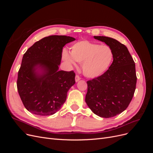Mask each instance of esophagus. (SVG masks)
Returning <instances> with one entry per match:
<instances>
[{
  "label": "esophagus",
  "instance_id": "1",
  "mask_svg": "<svg viewBox=\"0 0 153 153\" xmlns=\"http://www.w3.org/2000/svg\"><path fill=\"white\" fill-rule=\"evenodd\" d=\"M80 79H81V78L79 76V75H76V76H75V81H76V82H78V81H79Z\"/></svg>",
  "mask_w": 153,
  "mask_h": 153
}]
</instances>
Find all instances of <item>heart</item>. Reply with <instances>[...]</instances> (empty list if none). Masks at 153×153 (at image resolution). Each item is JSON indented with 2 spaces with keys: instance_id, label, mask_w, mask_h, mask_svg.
Wrapping results in <instances>:
<instances>
[{
  "instance_id": "obj_1",
  "label": "heart",
  "mask_w": 153,
  "mask_h": 153,
  "mask_svg": "<svg viewBox=\"0 0 153 153\" xmlns=\"http://www.w3.org/2000/svg\"><path fill=\"white\" fill-rule=\"evenodd\" d=\"M69 53L64 51V61L75 64V61L82 63L84 75L88 78H96L103 74L112 62L114 53L108 46L82 40L73 44Z\"/></svg>"
}]
</instances>
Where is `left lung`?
I'll return each instance as SVG.
<instances>
[{"label": "left lung", "mask_w": 153, "mask_h": 153, "mask_svg": "<svg viewBox=\"0 0 153 153\" xmlns=\"http://www.w3.org/2000/svg\"><path fill=\"white\" fill-rule=\"evenodd\" d=\"M112 49L113 62L103 75L87 82L85 102L96 115L110 118L123 112L130 103L137 84L135 64L127 47L117 40L94 36Z\"/></svg>", "instance_id": "left-lung-1"}]
</instances>
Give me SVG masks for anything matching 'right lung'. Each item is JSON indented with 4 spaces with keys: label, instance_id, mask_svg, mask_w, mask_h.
Instances as JSON below:
<instances>
[{
    "label": "right lung",
    "instance_id": "1",
    "mask_svg": "<svg viewBox=\"0 0 153 153\" xmlns=\"http://www.w3.org/2000/svg\"><path fill=\"white\" fill-rule=\"evenodd\" d=\"M75 39L50 36L37 41L24 53L18 73L17 89L25 108L47 116L56 113L75 84L73 71H59L62 48Z\"/></svg>",
    "mask_w": 153,
    "mask_h": 153
}]
</instances>
